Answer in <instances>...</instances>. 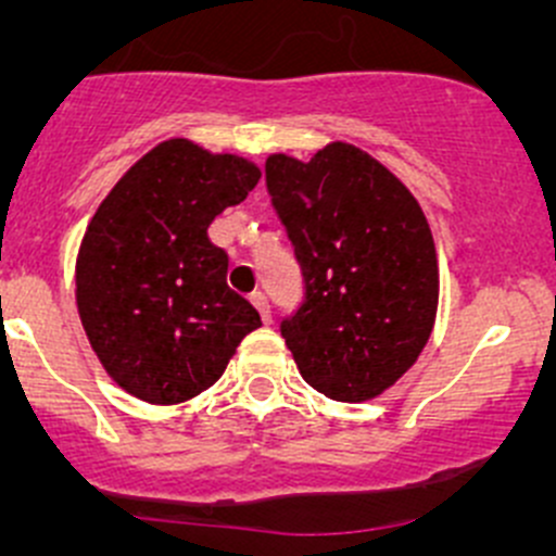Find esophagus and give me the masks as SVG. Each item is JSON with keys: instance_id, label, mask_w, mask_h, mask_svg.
I'll list each match as a JSON object with an SVG mask.
<instances>
[{"instance_id": "esophagus-1", "label": "esophagus", "mask_w": 556, "mask_h": 556, "mask_svg": "<svg viewBox=\"0 0 556 556\" xmlns=\"http://www.w3.org/2000/svg\"><path fill=\"white\" fill-rule=\"evenodd\" d=\"M252 304H255V309L261 312V317H263V323H271V306H268V299L263 293H252Z\"/></svg>"}]
</instances>
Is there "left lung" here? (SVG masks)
<instances>
[{"label": "left lung", "mask_w": 556, "mask_h": 556, "mask_svg": "<svg viewBox=\"0 0 556 556\" xmlns=\"http://www.w3.org/2000/svg\"><path fill=\"white\" fill-rule=\"evenodd\" d=\"M266 188L304 277L279 323L301 377L333 401L382 395L417 363L439 306L433 233L406 185L346 142L268 155Z\"/></svg>", "instance_id": "8db88e82"}]
</instances>
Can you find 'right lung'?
I'll list each match as a JSON object with an SVG mask.
<instances>
[{
  "mask_svg": "<svg viewBox=\"0 0 556 556\" xmlns=\"http://www.w3.org/2000/svg\"><path fill=\"white\" fill-rule=\"evenodd\" d=\"M261 169L169 139L137 161L88 223L77 312L104 371L148 403L212 387L261 314L226 282L228 255L206 237L242 204Z\"/></svg>",
  "mask_w": 556,
  "mask_h": 556,
  "instance_id": "add662e5",
  "label": "right lung"
}]
</instances>
